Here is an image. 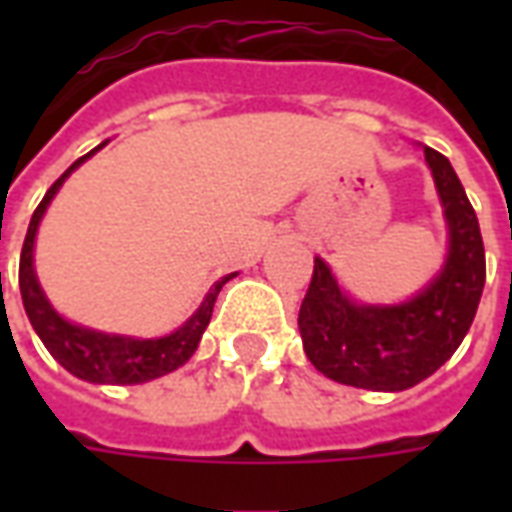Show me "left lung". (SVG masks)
<instances>
[{
  "label": "left lung",
  "instance_id": "1",
  "mask_svg": "<svg viewBox=\"0 0 512 512\" xmlns=\"http://www.w3.org/2000/svg\"><path fill=\"white\" fill-rule=\"evenodd\" d=\"M439 191L450 249L430 285L403 304H356L332 268L315 257L312 282L299 310L304 354L337 384L403 392L450 359L474 321L485 285V249L477 213L447 158L425 147Z\"/></svg>",
  "mask_w": 512,
  "mask_h": 512
}]
</instances>
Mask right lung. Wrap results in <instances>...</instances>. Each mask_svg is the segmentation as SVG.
I'll use <instances>...</instances> for the list:
<instances>
[{"label": "right lung", "instance_id": "1", "mask_svg": "<svg viewBox=\"0 0 512 512\" xmlns=\"http://www.w3.org/2000/svg\"><path fill=\"white\" fill-rule=\"evenodd\" d=\"M98 147H95V150H98ZM95 150H90V153L79 158V161H73L71 167L65 169L60 178L54 180V186L46 191V197L40 200V205L35 208V213H32L27 238H24V249H21V263H18V288H21V299H24V310H27V318L29 323H32V329L38 332L43 345L49 348V354L54 356L68 373H73L76 378H82V381H90V384H145V381L167 376V373H172V370H178L180 365L189 362L191 354H194L197 345H200L202 332H205L208 323H211L213 304H216L219 290H222L224 282H230L235 274H227V277H222L219 282H213V288L208 290V296L202 299L200 310L194 312L180 329L167 334V337L136 340V337L95 332V329H84V326H76V323L65 321L60 312L51 307L49 299H46V293L40 288L38 277H35V268H32V252H35L38 224L40 219H43L46 208H49V202L54 200V194L60 191L65 178H68L82 161H87V158L93 156Z\"/></svg>", "mask_w": 512, "mask_h": 512}]
</instances>
